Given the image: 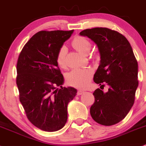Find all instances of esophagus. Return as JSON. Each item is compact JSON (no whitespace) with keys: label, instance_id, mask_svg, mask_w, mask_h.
<instances>
[{"label":"esophagus","instance_id":"obj_1","mask_svg":"<svg viewBox=\"0 0 146 146\" xmlns=\"http://www.w3.org/2000/svg\"><path fill=\"white\" fill-rule=\"evenodd\" d=\"M83 93H84V91H83V90H78V92H77V95L80 96V95H81V94H83Z\"/></svg>","mask_w":146,"mask_h":146}]
</instances>
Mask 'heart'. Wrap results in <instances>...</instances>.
<instances>
[{
    "label": "heart",
    "mask_w": 146,
    "mask_h": 146,
    "mask_svg": "<svg viewBox=\"0 0 146 146\" xmlns=\"http://www.w3.org/2000/svg\"><path fill=\"white\" fill-rule=\"evenodd\" d=\"M72 45L77 51L83 54H88L92 47L90 41L81 36L75 37L72 42ZM66 53V47L62 46L56 54V61L60 67L65 66ZM92 74V70L89 68L74 69L67 74L66 79L70 85L78 88H84L90 83Z\"/></svg>",
    "instance_id": "heart-1"
}]
</instances>
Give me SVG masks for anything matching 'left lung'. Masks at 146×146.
Segmentation results:
<instances>
[{
	"label": "left lung",
	"instance_id": "left-lung-1",
	"mask_svg": "<svg viewBox=\"0 0 146 146\" xmlns=\"http://www.w3.org/2000/svg\"><path fill=\"white\" fill-rule=\"evenodd\" d=\"M80 35L92 39L100 53L94 82L100 85L105 82L109 87L106 93L100 89L94 92L95 102L90 108L91 115L101 125L117 124L133 107L138 87V63L133 48L124 35L107 28L85 29Z\"/></svg>",
	"mask_w": 146,
	"mask_h": 146
}]
</instances>
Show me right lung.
<instances>
[{
  "instance_id": "1",
  "label": "right lung",
  "mask_w": 146,
  "mask_h": 146,
  "mask_svg": "<svg viewBox=\"0 0 146 146\" xmlns=\"http://www.w3.org/2000/svg\"><path fill=\"white\" fill-rule=\"evenodd\" d=\"M73 32L39 31L19 55L16 84L20 101L29 121L42 131H57L65 126L68 104L76 95L74 87H62L64 78L56 61L58 51Z\"/></svg>"
}]
</instances>
